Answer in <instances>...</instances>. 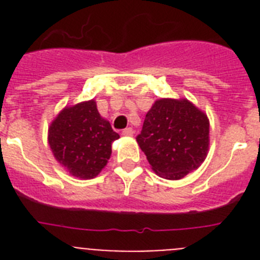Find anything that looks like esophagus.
I'll list each match as a JSON object with an SVG mask.
<instances>
[{
	"label": "esophagus",
	"instance_id": "34e87169",
	"mask_svg": "<svg viewBox=\"0 0 260 260\" xmlns=\"http://www.w3.org/2000/svg\"><path fill=\"white\" fill-rule=\"evenodd\" d=\"M133 134H134V130H133V127H126L122 130V135H125V137H132Z\"/></svg>",
	"mask_w": 260,
	"mask_h": 260
}]
</instances>
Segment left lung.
Listing matches in <instances>:
<instances>
[{
	"mask_svg": "<svg viewBox=\"0 0 260 260\" xmlns=\"http://www.w3.org/2000/svg\"><path fill=\"white\" fill-rule=\"evenodd\" d=\"M210 122L187 100L160 99L144 118L137 142L156 174L180 180L207 156Z\"/></svg>",
	"mask_w": 260,
	"mask_h": 260,
	"instance_id": "left-lung-1",
	"label": "left lung"
}]
</instances>
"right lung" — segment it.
<instances>
[{
    "mask_svg": "<svg viewBox=\"0 0 260 260\" xmlns=\"http://www.w3.org/2000/svg\"><path fill=\"white\" fill-rule=\"evenodd\" d=\"M118 138L91 100L62 110L50 125L48 141L59 164L73 176L89 180L107 165Z\"/></svg>",
    "mask_w": 260,
    "mask_h": 260,
    "instance_id": "add662e5",
    "label": "right lung"
}]
</instances>
